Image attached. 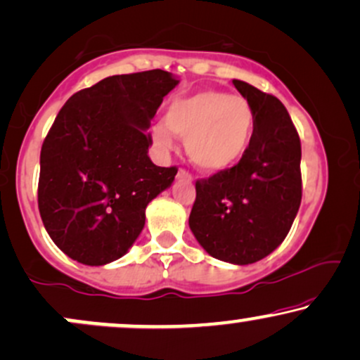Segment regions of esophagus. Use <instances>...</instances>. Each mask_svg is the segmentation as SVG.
<instances>
[{
  "mask_svg": "<svg viewBox=\"0 0 360 360\" xmlns=\"http://www.w3.org/2000/svg\"><path fill=\"white\" fill-rule=\"evenodd\" d=\"M179 179H181V180H187V181H190L192 180V175H190V173L187 172V170H179Z\"/></svg>",
  "mask_w": 360,
  "mask_h": 360,
  "instance_id": "obj_1",
  "label": "esophagus"
}]
</instances>
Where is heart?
<instances>
[{"label": "heart", "instance_id": "1", "mask_svg": "<svg viewBox=\"0 0 360 360\" xmlns=\"http://www.w3.org/2000/svg\"><path fill=\"white\" fill-rule=\"evenodd\" d=\"M256 131V111L248 99L224 91H202L172 101L165 122L153 128L163 150H172L175 136L185 139L187 155L198 170H231L248 153Z\"/></svg>", "mask_w": 360, "mask_h": 360}]
</instances>
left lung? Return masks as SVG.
<instances>
[{
    "instance_id": "1",
    "label": "left lung",
    "mask_w": 360,
    "mask_h": 360,
    "mask_svg": "<svg viewBox=\"0 0 360 360\" xmlns=\"http://www.w3.org/2000/svg\"><path fill=\"white\" fill-rule=\"evenodd\" d=\"M256 111L246 156L231 170L197 180L188 226L215 259L251 264L285 240L302 202V145L285 105L243 80H232Z\"/></svg>"
}]
</instances>
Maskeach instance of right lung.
Masks as SVG:
<instances>
[{
  "label": "right lung",
  "instance_id": "obj_1",
  "mask_svg": "<svg viewBox=\"0 0 360 360\" xmlns=\"http://www.w3.org/2000/svg\"><path fill=\"white\" fill-rule=\"evenodd\" d=\"M180 80L167 70L105 77L63 104L40 151L38 209L49 236L77 263L103 266L129 251L146 205L173 184L148 133Z\"/></svg>",
  "mask_w": 360,
  "mask_h": 360
}]
</instances>
